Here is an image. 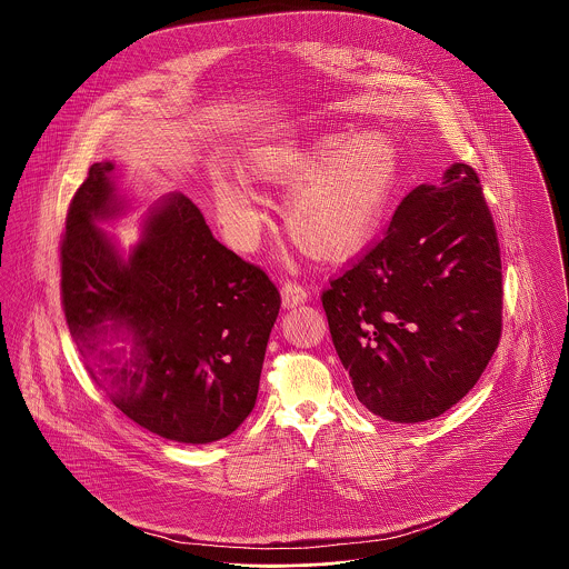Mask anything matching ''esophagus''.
I'll use <instances>...</instances> for the list:
<instances>
[{
  "label": "esophagus",
  "instance_id": "1",
  "mask_svg": "<svg viewBox=\"0 0 569 569\" xmlns=\"http://www.w3.org/2000/svg\"><path fill=\"white\" fill-rule=\"evenodd\" d=\"M309 298V291L298 284V282H284L282 284V307L284 309H293V307H300L305 305Z\"/></svg>",
  "mask_w": 569,
  "mask_h": 569
}]
</instances>
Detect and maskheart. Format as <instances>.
Returning a JSON list of instances; mask_svg holds the SVG:
<instances>
[{
  "label": "heart",
  "mask_w": 569,
  "mask_h": 569,
  "mask_svg": "<svg viewBox=\"0 0 569 569\" xmlns=\"http://www.w3.org/2000/svg\"><path fill=\"white\" fill-rule=\"evenodd\" d=\"M251 183L292 190L284 226L296 247L320 262L357 256L379 232L399 179V158L381 133L326 136L256 149L243 166ZM217 217L237 247L253 243L262 214L239 183L214 188Z\"/></svg>",
  "instance_id": "1"
}]
</instances>
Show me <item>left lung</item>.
Here are the masks:
<instances>
[{"label": "left lung", "instance_id": "1", "mask_svg": "<svg viewBox=\"0 0 569 569\" xmlns=\"http://www.w3.org/2000/svg\"><path fill=\"white\" fill-rule=\"evenodd\" d=\"M501 260L478 172L451 163L416 186L386 237L322 307L357 399L392 422H425L478 383L501 335Z\"/></svg>", "mask_w": 569, "mask_h": 569}]
</instances>
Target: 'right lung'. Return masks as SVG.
<instances>
[{"label": "right lung", "mask_w": 569, "mask_h": 569, "mask_svg": "<svg viewBox=\"0 0 569 569\" xmlns=\"http://www.w3.org/2000/svg\"><path fill=\"white\" fill-rule=\"evenodd\" d=\"M113 163H91L61 244L70 332L107 399L166 440L208 445L256 406L280 293L219 243L181 192L162 197L124 253L100 228L124 214ZM129 340L107 351L104 342Z\"/></svg>", "instance_id": "right-lung-1"}]
</instances>
